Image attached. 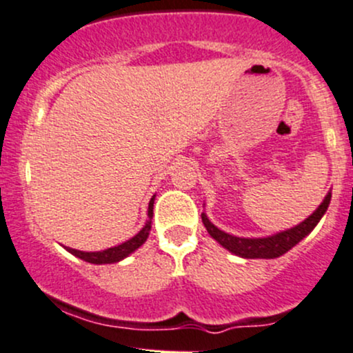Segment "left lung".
I'll return each mask as SVG.
<instances>
[{"mask_svg": "<svg viewBox=\"0 0 353 353\" xmlns=\"http://www.w3.org/2000/svg\"><path fill=\"white\" fill-rule=\"evenodd\" d=\"M330 199L332 194H326L318 210L314 211L311 216H307L303 223L291 230H285V232L277 233V235L267 236V239H240V236L228 235V233L221 232L216 226L208 220L205 213L201 214L203 223H205L208 233L216 240L218 243L223 245L226 250H230L232 254L240 255L245 259H276L279 255L285 254L288 250H291L296 243H299L314 226L318 225V221L321 220V216L325 214V211L328 210Z\"/></svg>", "mask_w": 353, "mask_h": 353, "instance_id": "left-lung-1", "label": "left lung"}]
</instances>
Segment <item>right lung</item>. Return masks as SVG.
I'll return each mask as SVG.
<instances>
[{"label": "right lung", "instance_id": "obj_1", "mask_svg": "<svg viewBox=\"0 0 353 353\" xmlns=\"http://www.w3.org/2000/svg\"><path fill=\"white\" fill-rule=\"evenodd\" d=\"M154 199L155 198H152L150 203H148L147 225L143 226V228L140 230V232L137 233L133 239L127 240L125 243L118 245V247L106 248V250H101V252H81V250H74V248H69V247H68V250L72 255H76V257L83 259V261H86V262H91V264H113V262H120L121 259H125L127 255L132 254V252H135L140 245L145 243L148 232H150L152 214H154Z\"/></svg>", "mask_w": 353, "mask_h": 353}]
</instances>
